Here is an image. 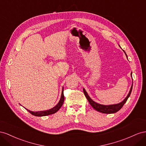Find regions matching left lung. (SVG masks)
<instances>
[{"mask_svg":"<svg viewBox=\"0 0 146 146\" xmlns=\"http://www.w3.org/2000/svg\"><path fill=\"white\" fill-rule=\"evenodd\" d=\"M120 48H121V47H120ZM123 52H125V55L127 57V56L125 52L124 51H123ZM127 59H128V57H127ZM131 76L132 77V72L131 73ZM132 88H133V83H132V85L131 86L130 90V91H129L128 94L127 95V96L126 97V98H125L122 102H121L119 103H117V104H114V105H102V104H99L97 102H94L92 99H91V98L89 97V95H88V94H87L86 90L84 89H83V92H84V94L85 95L86 97L87 98V100H88V102L90 104V105L92 106L94 109H95V110H97L98 112H102V113L112 114V113H115V112H117L118 111H119L122 108V106H123L124 104L127 101L128 97H130V95L131 92V90H132Z\"/></svg>","mask_w":146,"mask_h":146,"instance_id":"obj_1","label":"left lung"}]
</instances>
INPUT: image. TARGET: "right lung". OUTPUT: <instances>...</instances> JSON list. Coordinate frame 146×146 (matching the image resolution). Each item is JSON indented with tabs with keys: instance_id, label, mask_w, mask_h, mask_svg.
I'll return each mask as SVG.
<instances>
[{
	"instance_id": "add662e5",
	"label": "right lung",
	"mask_w": 146,
	"mask_h": 146,
	"mask_svg": "<svg viewBox=\"0 0 146 146\" xmlns=\"http://www.w3.org/2000/svg\"><path fill=\"white\" fill-rule=\"evenodd\" d=\"M64 102V87H62V94H61V97L60 100L57 105L53 107L51 109H49L48 110H45V111H32L29 110L26 108H25L27 111H28L32 115H34L35 116H38V117H41V116H46V115H51L52 114L56 113V112L59 110L61 106L63 105Z\"/></svg>"
}]
</instances>
